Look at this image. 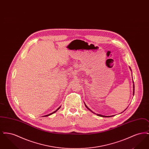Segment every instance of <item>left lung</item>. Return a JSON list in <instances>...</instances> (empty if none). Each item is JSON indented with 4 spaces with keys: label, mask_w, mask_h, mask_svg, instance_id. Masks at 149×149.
Wrapping results in <instances>:
<instances>
[{
    "label": "left lung",
    "mask_w": 149,
    "mask_h": 149,
    "mask_svg": "<svg viewBox=\"0 0 149 149\" xmlns=\"http://www.w3.org/2000/svg\"><path fill=\"white\" fill-rule=\"evenodd\" d=\"M130 70H131V68H130ZM133 83H134V85H133V88H134V89H133V90H134V92H133V95H134V91H135V86H134V81H133ZM84 104H85V106L86 107V108L89 110V111H90L91 112H92L93 113L95 114H96V115H97V116H100V117H112V116H103V115H101V114H99L95 113H94V112H93L90 109V108H89L85 104V103H84ZM125 109V110H126Z\"/></svg>",
    "instance_id": "1"
}]
</instances>
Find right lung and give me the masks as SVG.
Here are the masks:
<instances>
[{"label": "right lung", "mask_w": 149, "mask_h": 149, "mask_svg": "<svg viewBox=\"0 0 149 149\" xmlns=\"http://www.w3.org/2000/svg\"><path fill=\"white\" fill-rule=\"evenodd\" d=\"M60 107H61V106L59 107H58V108L55 111L53 112L52 113H51L50 114H47V115H45V116H43V117H47V116H50V115H51V114H52L54 113H55V112H56L57 111H58V109H59L60 108Z\"/></svg>", "instance_id": "right-lung-1"}]
</instances>
